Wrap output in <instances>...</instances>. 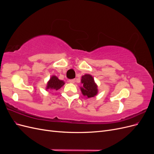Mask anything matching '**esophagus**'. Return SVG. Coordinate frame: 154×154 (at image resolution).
<instances>
[{"label":"esophagus","instance_id":"1","mask_svg":"<svg viewBox=\"0 0 154 154\" xmlns=\"http://www.w3.org/2000/svg\"><path fill=\"white\" fill-rule=\"evenodd\" d=\"M69 83H74V82H75V80L74 79H72V80H69L68 81Z\"/></svg>","mask_w":154,"mask_h":154}]
</instances>
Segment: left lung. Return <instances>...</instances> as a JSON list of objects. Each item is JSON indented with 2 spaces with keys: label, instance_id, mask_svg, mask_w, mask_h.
Masks as SVG:
<instances>
[{
  "label": "left lung",
  "instance_id": "1",
  "mask_svg": "<svg viewBox=\"0 0 154 154\" xmlns=\"http://www.w3.org/2000/svg\"><path fill=\"white\" fill-rule=\"evenodd\" d=\"M81 82L83 87H81L82 94L87 97L95 96L97 93V85L94 83V79L90 74H85L82 76Z\"/></svg>",
  "mask_w": 154,
  "mask_h": 154
}]
</instances>
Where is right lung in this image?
<instances>
[{
  "instance_id": "right-lung-1",
  "label": "right lung",
  "mask_w": 154,
  "mask_h": 154,
  "mask_svg": "<svg viewBox=\"0 0 154 154\" xmlns=\"http://www.w3.org/2000/svg\"><path fill=\"white\" fill-rule=\"evenodd\" d=\"M64 85V82L62 80H60L59 79L55 76H53L51 78L50 80L48 83L47 89H55L58 90L61 88Z\"/></svg>"
}]
</instances>
